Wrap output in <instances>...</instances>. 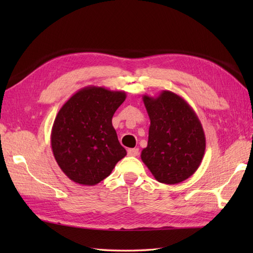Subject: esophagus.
Returning <instances> with one entry per match:
<instances>
[{
  "label": "esophagus",
  "instance_id": "esophagus-1",
  "mask_svg": "<svg viewBox=\"0 0 253 253\" xmlns=\"http://www.w3.org/2000/svg\"><path fill=\"white\" fill-rule=\"evenodd\" d=\"M127 153H128V155H129V157H137V155L139 154V149L138 148L128 149Z\"/></svg>",
  "mask_w": 253,
  "mask_h": 253
}]
</instances>
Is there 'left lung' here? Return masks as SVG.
I'll use <instances>...</instances> for the list:
<instances>
[{"label":"left lung","mask_w":253,"mask_h":253,"mask_svg":"<svg viewBox=\"0 0 253 253\" xmlns=\"http://www.w3.org/2000/svg\"><path fill=\"white\" fill-rule=\"evenodd\" d=\"M150 118L148 146L141 160L154 178L175 185L189 178L200 166L206 135L196 112L180 95L163 90L142 96Z\"/></svg>","instance_id":"1"}]
</instances>
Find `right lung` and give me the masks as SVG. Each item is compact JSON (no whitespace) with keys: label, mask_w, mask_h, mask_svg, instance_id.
<instances>
[{"label":"right lung","mask_w":253,"mask_h":253,"mask_svg":"<svg viewBox=\"0 0 253 253\" xmlns=\"http://www.w3.org/2000/svg\"><path fill=\"white\" fill-rule=\"evenodd\" d=\"M125 91L88 85L74 93L53 123L51 147L69 179L84 186L99 184L127 154L112 125Z\"/></svg>","instance_id":"1"}]
</instances>
